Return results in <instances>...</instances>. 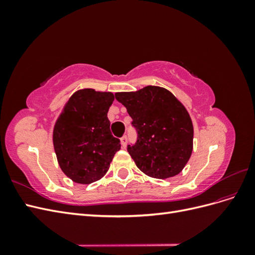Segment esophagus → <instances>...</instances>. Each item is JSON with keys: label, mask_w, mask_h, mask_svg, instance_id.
<instances>
[{"label": "esophagus", "mask_w": 255, "mask_h": 255, "mask_svg": "<svg viewBox=\"0 0 255 255\" xmlns=\"http://www.w3.org/2000/svg\"><path fill=\"white\" fill-rule=\"evenodd\" d=\"M121 144H122V146H123V148H126V146H127V143H128V137L125 135V136H122L121 137Z\"/></svg>", "instance_id": "34e87169"}]
</instances>
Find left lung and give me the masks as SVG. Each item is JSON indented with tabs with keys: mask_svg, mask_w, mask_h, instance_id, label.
I'll list each match as a JSON object with an SVG mask.
<instances>
[{
	"mask_svg": "<svg viewBox=\"0 0 255 255\" xmlns=\"http://www.w3.org/2000/svg\"><path fill=\"white\" fill-rule=\"evenodd\" d=\"M115 98L133 119L137 140L128 145V152L136 166L155 179L179 174L190 158L194 139V127L183 104L158 86L117 92Z\"/></svg>",
	"mask_w": 255,
	"mask_h": 255,
	"instance_id": "obj_1",
	"label": "left lung"
}]
</instances>
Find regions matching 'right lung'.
Returning <instances> with one entry per match:
<instances>
[{"label":"right lung","instance_id":"1","mask_svg":"<svg viewBox=\"0 0 255 255\" xmlns=\"http://www.w3.org/2000/svg\"><path fill=\"white\" fill-rule=\"evenodd\" d=\"M112 92L78 90L69 99L53 130V143L63 172L79 184L94 183L107 172L120 140L107 118Z\"/></svg>","mask_w":255,"mask_h":255}]
</instances>
